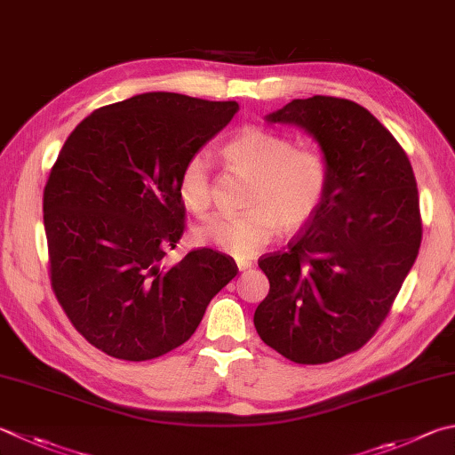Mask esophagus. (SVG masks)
<instances>
[{
	"label": "esophagus",
	"instance_id": "esophagus-1",
	"mask_svg": "<svg viewBox=\"0 0 455 455\" xmlns=\"http://www.w3.org/2000/svg\"><path fill=\"white\" fill-rule=\"evenodd\" d=\"M236 267H238V270H249L252 267V262L251 260H244V259H238L236 260Z\"/></svg>",
	"mask_w": 455,
	"mask_h": 455
}]
</instances>
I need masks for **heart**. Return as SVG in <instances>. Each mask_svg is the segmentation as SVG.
Returning a JSON list of instances; mask_svg holds the SVG:
<instances>
[{
  "mask_svg": "<svg viewBox=\"0 0 455 455\" xmlns=\"http://www.w3.org/2000/svg\"><path fill=\"white\" fill-rule=\"evenodd\" d=\"M228 167L249 172L244 204L236 214H212L195 228L196 243L235 256H249L278 233H294L324 204L332 169L326 155L299 147L288 135L246 125L220 148ZM179 199L188 211L203 214L212 203L209 161L193 155L179 172Z\"/></svg>",
  "mask_w": 455,
  "mask_h": 455,
  "instance_id": "1",
  "label": "heart"
}]
</instances>
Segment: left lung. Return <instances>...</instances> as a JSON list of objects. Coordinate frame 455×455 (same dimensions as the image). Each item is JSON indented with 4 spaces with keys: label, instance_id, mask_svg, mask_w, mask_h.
I'll return each instance as SVG.
<instances>
[{
    "label": "left lung",
    "instance_id": "1",
    "mask_svg": "<svg viewBox=\"0 0 455 455\" xmlns=\"http://www.w3.org/2000/svg\"><path fill=\"white\" fill-rule=\"evenodd\" d=\"M268 121L316 139L332 180L286 249L260 256L270 291L254 326L296 364H326L378 332L416 260L422 214L414 169L390 131L348 99H294Z\"/></svg>",
    "mask_w": 455,
    "mask_h": 455
}]
</instances>
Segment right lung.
Returning a JSON list of instances; mask_svg holds the SVG:
<instances>
[{
	"label": "right lung",
	"mask_w": 455,
	"mask_h": 455,
	"mask_svg": "<svg viewBox=\"0 0 455 455\" xmlns=\"http://www.w3.org/2000/svg\"><path fill=\"white\" fill-rule=\"evenodd\" d=\"M236 101L143 93L71 131L44 188L49 278L77 332L113 358L143 362L195 334L236 276L227 254L163 262L185 233L183 164L235 117Z\"/></svg>",
	"instance_id": "1"
}]
</instances>
